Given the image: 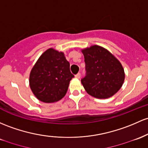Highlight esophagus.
Masks as SVG:
<instances>
[{
	"instance_id": "obj_1",
	"label": "esophagus",
	"mask_w": 148,
	"mask_h": 148,
	"mask_svg": "<svg viewBox=\"0 0 148 148\" xmlns=\"http://www.w3.org/2000/svg\"><path fill=\"white\" fill-rule=\"evenodd\" d=\"M75 77L77 78V79H80V77H81V74H80V73H78L77 74H76Z\"/></svg>"
}]
</instances>
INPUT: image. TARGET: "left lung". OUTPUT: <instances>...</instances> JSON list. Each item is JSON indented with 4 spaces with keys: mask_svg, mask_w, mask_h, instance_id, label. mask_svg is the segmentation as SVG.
<instances>
[{
    "mask_svg": "<svg viewBox=\"0 0 148 148\" xmlns=\"http://www.w3.org/2000/svg\"><path fill=\"white\" fill-rule=\"evenodd\" d=\"M82 52L86 71L82 84L86 92L99 99L114 95L122 86L125 78L120 62L108 50L99 45H92Z\"/></svg>",
    "mask_w": 148,
    "mask_h": 148,
    "instance_id": "8db88e82",
    "label": "left lung"
}]
</instances>
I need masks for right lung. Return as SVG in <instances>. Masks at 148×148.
Returning <instances> with one entry per match:
<instances>
[{
    "instance_id": "obj_1",
    "label": "right lung",
    "mask_w": 148,
    "mask_h": 148,
    "mask_svg": "<svg viewBox=\"0 0 148 148\" xmlns=\"http://www.w3.org/2000/svg\"><path fill=\"white\" fill-rule=\"evenodd\" d=\"M62 52L49 48L38 58L31 71L29 86L38 100L50 103L65 95L69 82L74 77Z\"/></svg>"
}]
</instances>
